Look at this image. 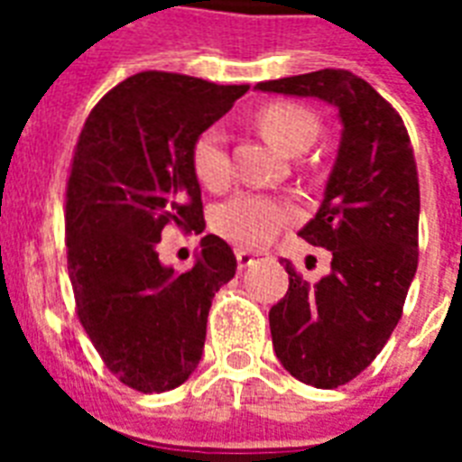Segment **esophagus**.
<instances>
[{
  "label": "esophagus",
  "instance_id": "esophagus-1",
  "mask_svg": "<svg viewBox=\"0 0 462 462\" xmlns=\"http://www.w3.org/2000/svg\"><path fill=\"white\" fill-rule=\"evenodd\" d=\"M237 266L239 268H246V266H252L254 261H256V256H254L252 252H245V249H237Z\"/></svg>",
  "mask_w": 462,
  "mask_h": 462
}]
</instances>
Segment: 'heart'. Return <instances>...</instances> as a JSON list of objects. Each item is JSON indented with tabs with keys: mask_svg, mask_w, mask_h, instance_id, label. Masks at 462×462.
<instances>
[{
	"mask_svg": "<svg viewBox=\"0 0 462 462\" xmlns=\"http://www.w3.org/2000/svg\"><path fill=\"white\" fill-rule=\"evenodd\" d=\"M261 132L281 146L285 153H302L319 136V117L297 103H271L261 107ZM191 167L196 180L206 189H223L232 177V162L227 153V136L220 126H208L196 136L191 146ZM292 217L288 203L273 196L242 191L223 201L213 210V230L242 249H259L268 245Z\"/></svg>",
	"mask_w": 462,
	"mask_h": 462,
	"instance_id": "1",
	"label": "heart"
}]
</instances>
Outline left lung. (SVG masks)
Here are the masks:
<instances>
[{"label": "left lung", "instance_id": "obj_1", "mask_svg": "<svg viewBox=\"0 0 462 462\" xmlns=\"http://www.w3.org/2000/svg\"><path fill=\"white\" fill-rule=\"evenodd\" d=\"M259 90L336 105L343 136L319 213L300 237L333 254L309 285L285 261L288 295L268 311L273 350L295 379L337 388L372 365L402 316L417 271L420 180L401 115L359 76L321 69Z\"/></svg>", "mask_w": 462, "mask_h": 462}]
</instances>
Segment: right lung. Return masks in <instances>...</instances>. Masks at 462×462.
Wrapping results in <instances>:
<instances>
[{
  "mask_svg": "<svg viewBox=\"0 0 462 462\" xmlns=\"http://www.w3.org/2000/svg\"><path fill=\"white\" fill-rule=\"evenodd\" d=\"M246 90L141 71L103 96L76 141L64 208L76 314L105 366L141 393L191 376L210 302L237 271L216 235L187 273L162 266L155 246L167 225L206 227L191 146Z\"/></svg>",
  "mask_w": 462,
  "mask_h": 462,
  "instance_id": "1",
  "label": "right lung"
}]
</instances>
